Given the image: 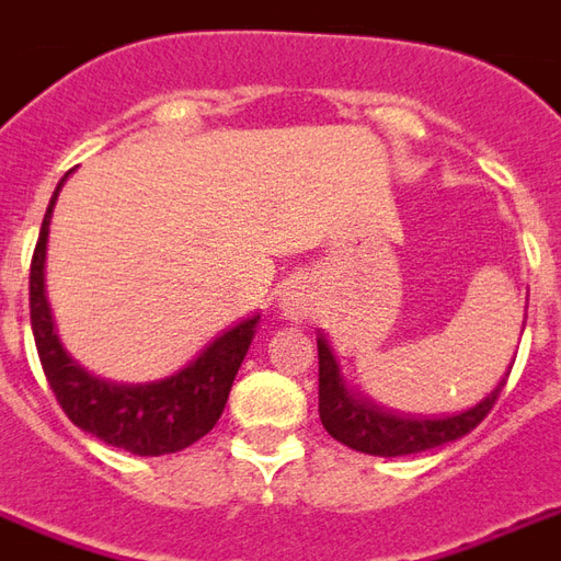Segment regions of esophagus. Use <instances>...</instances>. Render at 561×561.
Returning <instances> with one entry per match:
<instances>
[{
    "label": "esophagus",
    "mask_w": 561,
    "mask_h": 561,
    "mask_svg": "<svg viewBox=\"0 0 561 561\" xmlns=\"http://www.w3.org/2000/svg\"><path fill=\"white\" fill-rule=\"evenodd\" d=\"M282 309H285V316L288 319H300L304 316V309H307V300H304V294L300 288H288V291L282 294Z\"/></svg>",
    "instance_id": "1"
}]
</instances>
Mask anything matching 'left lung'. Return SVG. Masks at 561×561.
<instances>
[{
  "mask_svg": "<svg viewBox=\"0 0 561 561\" xmlns=\"http://www.w3.org/2000/svg\"><path fill=\"white\" fill-rule=\"evenodd\" d=\"M501 389H504V379L477 407L456 413V416H394L391 410L364 401L362 394L348 389L334 358V348L328 346V340L319 334L321 425L334 440L346 444L348 449L367 453V456H413V453H425L434 446L453 444L458 437L471 434L489 416V410L499 401Z\"/></svg>",
  "mask_w": 561,
  "mask_h": 561,
  "instance_id": "left-lung-1",
  "label": "left lung"
}]
</instances>
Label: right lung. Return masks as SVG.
<instances>
[{"instance_id": "add662e5", "label": "right lung", "mask_w": 561, "mask_h": 561, "mask_svg": "<svg viewBox=\"0 0 561 561\" xmlns=\"http://www.w3.org/2000/svg\"><path fill=\"white\" fill-rule=\"evenodd\" d=\"M62 182L50 197L30 264V321H33L38 362L48 376V386L57 394V403L72 419V425L100 437L108 446L127 449L133 456H167L197 444L225 413L227 394L245 352L252 346L254 324L261 316L242 319L230 331L215 336L194 362L158 382L124 386L88 374L62 348L45 297L48 225Z\"/></svg>"}]
</instances>
